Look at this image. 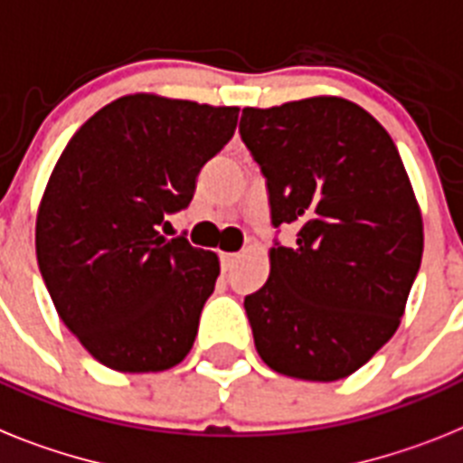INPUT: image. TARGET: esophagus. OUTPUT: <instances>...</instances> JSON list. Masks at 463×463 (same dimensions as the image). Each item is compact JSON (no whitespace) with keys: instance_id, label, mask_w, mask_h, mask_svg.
I'll return each mask as SVG.
<instances>
[{"instance_id":"34e87169","label":"esophagus","mask_w":463,"mask_h":463,"mask_svg":"<svg viewBox=\"0 0 463 463\" xmlns=\"http://www.w3.org/2000/svg\"><path fill=\"white\" fill-rule=\"evenodd\" d=\"M238 251H223V254H221V266H223V270L232 268V263L238 261Z\"/></svg>"}]
</instances>
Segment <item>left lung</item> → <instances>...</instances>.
I'll return each mask as SVG.
<instances>
[{
  "label": "left lung",
  "mask_w": 463,
  "mask_h": 463,
  "mask_svg": "<svg viewBox=\"0 0 463 463\" xmlns=\"http://www.w3.org/2000/svg\"><path fill=\"white\" fill-rule=\"evenodd\" d=\"M244 146L266 176V285L244 298L254 345L278 374L339 382L400 327L423 254V219L393 138L357 103L313 96L244 108Z\"/></svg>",
  "instance_id": "8db88e82"
}]
</instances>
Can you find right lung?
Wrapping results in <instances>:
<instances>
[{
    "instance_id": "right-lung-1",
    "label": "right lung",
    "mask_w": 463,
    "mask_h": 463,
    "mask_svg": "<svg viewBox=\"0 0 463 463\" xmlns=\"http://www.w3.org/2000/svg\"><path fill=\"white\" fill-rule=\"evenodd\" d=\"M238 112L127 93L81 124L53 166L34 225L42 278L65 327L110 370H172L195 344L219 256L157 225L188 207Z\"/></svg>"
}]
</instances>
